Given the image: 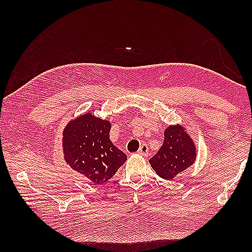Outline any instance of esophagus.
I'll list each match as a JSON object with an SVG mask.
<instances>
[{
	"mask_svg": "<svg viewBox=\"0 0 252 252\" xmlns=\"http://www.w3.org/2000/svg\"><path fill=\"white\" fill-rule=\"evenodd\" d=\"M138 154L142 155V156H147L148 155V146L146 144H142V146L138 149Z\"/></svg>",
	"mask_w": 252,
	"mask_h": 252,
	"instance_id": "obj_1",
	"label": "esophagus"
}]
</instances>
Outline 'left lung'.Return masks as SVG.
<instances>
[{
	"label": "left lung",
	"mask_w": 252,
	"mask_h": 252,
	"mask_svg": "<svg viewBox=\"0 0 252 252\" xmlns=\"http://www.w3.org/2000/svg\"><path fill=\"white\" fill-rule=\"evenodd\" d=\"M196 148L189 134L180 126H170L164 131V140L149 163L160 178L172 180L194 163Z\"/></svg>",
	"instance_id": "left-lung-1"
}]
</instances>
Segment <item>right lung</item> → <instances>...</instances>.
Here are the masks:
<instances>
[{"mask_svg":"<svg viewBox=\"0 0 252 252\" xmlns=\"http://www.w3.org/2000/svg\"><path fill=\"white\" fill-rule=\"evenodd\" d=\"M110 127L108 121L89 112L69 122L63 130L66 162L92 183H105L126 161V155L110 141Z\"/></svg>","mask_w":252,"mask_h":252,"instance_id":"add662e5","label":"right lung"}]
</instances>
